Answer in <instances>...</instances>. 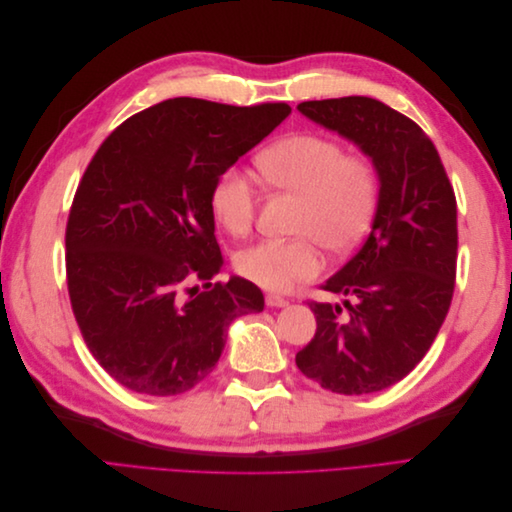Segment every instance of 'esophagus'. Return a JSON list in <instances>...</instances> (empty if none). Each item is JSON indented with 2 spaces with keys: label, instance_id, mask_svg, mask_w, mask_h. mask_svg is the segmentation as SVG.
<instances>
[{
  "label": "esophagus",
  "instance_id": "1",
  "mask_svg": "<svg viewBox=\"0 0 512 512\" xmlns=\"http://www.w3.org/2000/svg\"><path fill=\"white\" fill-rule=\"evenodd\" d=\"M265 301L269 307H286L288 305V301L284 297H277V294H267Z\"/></svg>",
  "mask_w": 512,
  "mask_h": 512
}]
</instances>
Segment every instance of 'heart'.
<instances>
[{"label":"heart","instance_id":"b5f03b06","mask_svg":"<svg viewBox=\"0 0 512 512\" xmlns=\"http://www.w3.org/2000/svg\"><path fill=\"white\" fill-rule=\"evenodd\" d=\"M256 164L269 188L301 196V237L243 247L235 269L245 280L267 290H288L320 275L322 245L333 254H348L367 237L380 200V173L367 153L344 151L327 134L292 132L262 149ZM258 200L256 183L241 166L224 168L209 194L213 218L235 237L252 230Z\"/></svg>","mask_w":512,"mask_h":512}]
</instances>
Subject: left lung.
Listing matches in <instances>:
<instances>
[{
  "label": "left lung",
  "instance_id": "1",
  "mask_svg": "<svg viewBox=\"0 0 512 512\" xmlns=\"http://www.w3.org/2000/svg\"><path fill=\"white\" fill-rule=\"evenodd\" d=\"M299 111L376 162L380 200L365 243L322 286L344 307L307 301L316 335L297 367L322 389H386L421 363L453 301L457 200L440 153L410 117L367 96L307 100Z\"/></svg>",
  "mask_w": 512,
  "mask_h": 512
}]
</instances>
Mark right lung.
I'll return each instance as SVG.
<instances>
[{
	"mask_svg": "<svg viewBox=\"0 0 512 512\" xmlns=\"http://www.w3.org/2000/svg\"><path fill=\"white\" fill-rule=\"evenodd\" d=\"M288 115L286 102L164 100L87 164L66 224L68 294L89 352L126 389L190 391L218 365L228 324L265 307L243 277L213 282L224 258L209 194Z\"/></svg>",
	"mask_w": 512,
	"mask_h": 512,
	"instance_id": "add662e5",
	"label": "right lung"
}]
</instances>
